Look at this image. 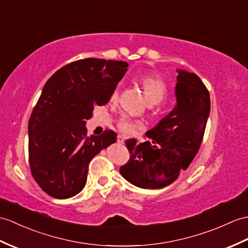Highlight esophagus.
I'll return each instance as SVG.
<instances>
[{
	"mask_svg": "<svg viewBox=\"0 0 248 248\" xmlns=\"http://www.w3.org/2000/svg\"><path fill=\"white\" fill-rule=\"evenodd\" d=\"M117 142L118 143H124V137L122 135H118L117 136Z\"/></svg>",
	"mask_w": 248,
	"mask_h": 248,
	"instance_id": "34e87169",
	"label": "esophagus"
}]
</instances>
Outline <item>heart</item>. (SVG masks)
<instances>
[{"label": "heart", "instance_id": "heart-1", "mask_svg": "<svg viewBox=\"0 0 248 248\" xmlns=\"http://www.w3.org/2000/svg\"><path fill=\"white\" fill-rule=\"evenodd\" d=\"M140 82L142 86L143 92H145V96L147 100L151 105H157L160 101L165 99L167 95V85L164 82L162 78L157 76H151V75H148V76H142L140 79ZM119 89L116 88L111 95V99L115 100L118 97ZM140 125L134 119L129 117L128 115H123L122 117L118 119L117 122V128L124 132L125 134H130L133 132L137 126Z\"/></svg>", "mask_w": 248, "mask_h": 248}]
</instances>
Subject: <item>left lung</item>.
Instances as JSON below:
<instances>
[{"instance_id": "left-lung-1", "label": "left lung", "mask_w": 248, "mask_h": 248, "mask_svg": "<svg viewBox=\"0 0 248 248\" xmlns=\"http://www.w3.org/2000/svg\"><path fill=\"white\" fill-rule=\"evenodd\" d=\"M176 106L148 131L149 140L125 141L130 159L119 168L126 181L143 189L170 185L197 155L210 113L209 92L199 76L177 70Z\"/></svg>"}]
</instances>
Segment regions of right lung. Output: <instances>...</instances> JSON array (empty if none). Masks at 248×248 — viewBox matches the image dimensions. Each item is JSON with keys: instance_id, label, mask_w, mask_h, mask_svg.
I'll return each instance as SVG.
<instances>
[{"instance_id": "add662e5", "label": "right lung", "mask_w": 248, "mask_h": 248, "mask_svg": "<svg viewBox=\"0 0 248 248\" xmlns=\"http://www.w3.org/2000/svg\"><path fill=\"white\" fill-rule=\"evenodd\" d=\"M128 66L124 61L81 59L45 83L28 123V156L34 181L50 197L78 194L92 158L116 141L112 130L86 136L85 124L95 106L110 100Z\"/></svg>"}]
</instances>
